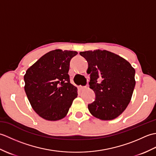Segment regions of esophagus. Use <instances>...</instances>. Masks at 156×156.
<instances>
[{
  "instance_id": "obj_1",
  "label": "esophagus",
  "mask_w": 156,
  "mask_h": 156,
  "mask_svg": "<svg viewBox=\"0 0 156 156\" xmlns=\"http://www.w3.org/2000/svg\"><path fill=\"white\" fill-rule=\"evenodd\" d=\"M86 88H87V87H83V86H79V87H78V89L80 90H84V89H85Z\"/></svg>"
}]
</instances>
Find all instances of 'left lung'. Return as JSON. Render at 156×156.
Listing matches in <instances>:
<instances>
[{
    "label": "left lung",
    "instance_id": "1",
    "mask_svg": "<svg viewBox=\"0 0 156 156\" xmlns=\"http://www.w3.org/2000/svg\"><path fill=\"white\" fill-rule=\"evenodd\" d=\"M88 64L90 88L95 101L88 105L94 117L110 121L122 114L133 94L135 86V69L121 56L107 50L81 51Z\"/></svg>",
    "mask_w": 156,
    "mask_h": 156
}]
</instances>
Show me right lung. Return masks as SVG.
<instances>
[{
    "label": "right lung",
    "instance_id": "1",
    "mask_svg": "<svg viewBox=\"0 0 156 156\" xmlns=\"http://www.w3.org/2000/svg\"><path fill=\"white\" fill-rule=\"evenodd\" d=\"M77 51L55 49L29 67L24 76L25 91L39 117L55 121L64 118L78 89L69 82V62Z\"/></svg>",
    "mask_w": 156,
    "mask_h": 156
}]
</instances>
